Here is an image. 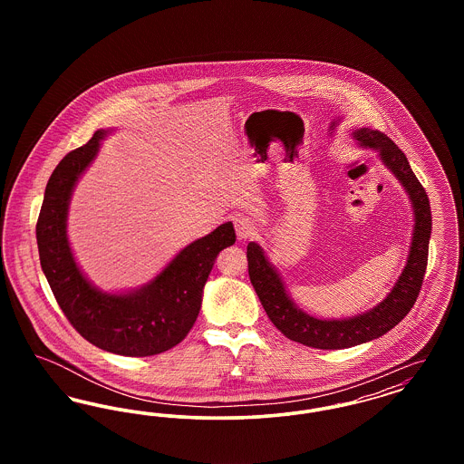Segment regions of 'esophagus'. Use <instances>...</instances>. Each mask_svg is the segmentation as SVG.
Here are the masks:
<instances>
[{"instance_id":"1","label":"esophagus","mask_w":464,"mask_h":464,"mask_svg":"<svg viewBox=\"0 0 464 464\" xmlns=\"http://www.w3.org/2000/svg\"><path fill=\"white\" fill-rule=\"evenodd\" d=\"M254 224L248 221V219H245V218H237L235 219V231H237V237H238V240H246V238H250L252 235H254Z\"/></svg>"}]
</instances>
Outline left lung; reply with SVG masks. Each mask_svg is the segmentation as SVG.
<instances>
[{
  "instance_id": "obj_1",
  "label": "left lung",
  "mask_w": 464,
  "mask_h": 464,
  "mask_svg": "<svg viewBox=\"0 0 464 464\" xmlns=\"http://www.w3.org/2000/svg\"><path fill=\"white\" fill-rule=\"evenodd\" d=\"M352 135L358 146L371 148L379 153L384 167L397 177L412 203V242L407 265L392 292L377 306L362 314L341 320H322L308 314L294 303L280 273L267 261L265 250L257 243L250 242L246 246L248 276L273 325L288 339L318 350L352 348L392 331L414 306L428 265V245L431 237L430 199L407 158L384 133L371 129H354Z\"/></svg>"
}]
</instances>
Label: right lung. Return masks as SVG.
Instances as JSON below:
<instances>
[{
  "label": "right lung",
  "instance_id": "add662e5",
  "mask_svg": "<svg viewBox=\"0 0 464 464\" xmlns=\"http://www.w3.org/2000/svg\"><path fill=\"white\" fill-rule=\"evenodd\" d=\"M110 132L97 130L85 146L64 156L48 179L36 224L40 263L67 320L89 343L110 353L151 356L174 348L191 331L218 254L231 246L237 235L233 222H224L184 246L142 287L127 292L95 287L72 256L67 212L80 177Z\"/></svg>",
  "mask_w": 464,
  "mask_h": 464
}]
</instances>
